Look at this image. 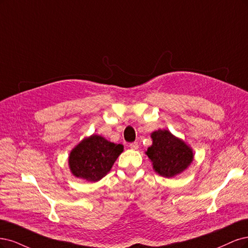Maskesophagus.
<instances>
[{
  "instance_id": "esophagus-1",
  "label": "esophagus",
  "mask_w": 248,
  "mask_h": 248,
  "mask_svg": "<svg viewBox=\"0 0 248 248\" xmlns=\"http://www.w3.org/2000/svg\"><path fill=\"white\" fill-rule=\"evenodd\" d=\"M129 146H130L132 149H138L139 144H138V142H132V143H130Z\"/></svg>"
}]
</instances>
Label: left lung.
<instances>
[{
    "mask_svg": "<svg viewBox=\"0 0 248 248\" xmlns=\"http://www.w3.org/2000/svg\"><path fill=\"white\" fill-rule=\"evenodd\" d=\"M153 145L146 155L151 159L154 169L159 175L170 178L182 171L193 162V151L182 140L167 130H158L151 134Z\"/></svg>",
    "mask_w": 248,
    "mask_h": 248,
    "instance_id": "obj_1",
    "label": "left lung"
}]
</instances>
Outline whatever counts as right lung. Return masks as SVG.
Here are the masks:
<instances>
[{
	"instance_id": "right-lung-1",
	"label": "right lung",
	"mask_w": 248,
	"mask_h": 248,
	"mask_svg": "<svg viewBox=\"0 0 248 248\" xmlns=\"http://www.w3.org/2000/svg\"><path fill=\"white\" fill-rule=\"evenodd\" d=\"M122 144L107 141L98 135L86 138L71 151L69 166L74 176L87 181L102 179L123 153Z\"/></svg>"
}]
</instances>
